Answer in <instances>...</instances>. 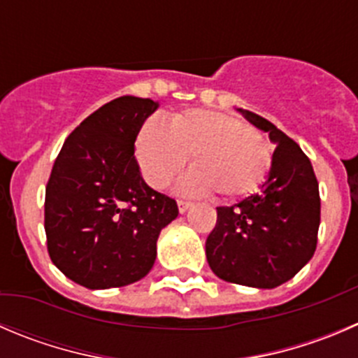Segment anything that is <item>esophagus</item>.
<instances>
[{"mask_svg":"<svg viewBox=\"0 0 358 358\" xmlns=\"http://www.w3.org/2000/svg\"><path fill=\"white\" fill-rule=\"evenodd\" d=\"M190 206H192V203H189V201H178V210H180V213H185V211L189 210Z\"/></svg>","mask_w":358,"mask_h":358,"instance_id":"34e87169","label":"esophagus"}]
</instances>
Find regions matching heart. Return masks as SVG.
Listing matches in <instances>:
<instances>
[{
  "mask_svg": "<svg viewBox=\"0 0 358 358\" xmlns=\"http://www.w3.org/2000/svg\"><path fill=\"white\" fill-rule=\"evenodd\" d=\"M189 155L194 169L180 180V190L220 197L252 194L273 161L271 145L248 124L210 110H187L168 124L150 119L138 134V162L155 189L168 185Z\"/></svg>",
  "mask_w": 358,
  "mask_h": 358,
  "instance_id": "b5f03b06",
  "label": "heart"
}]
</instances>
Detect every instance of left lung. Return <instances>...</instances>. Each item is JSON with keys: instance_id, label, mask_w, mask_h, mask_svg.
<instances>
[{"instance_id": "8db88e82", "label": "left lung", "mask_w": 358, "mask_h": 358, "mask_svg": "<svg viewBox=\"0 0 358 358\" xmlns=\"http://www.w3.org/2000/svg\"><path fill=\"white\" fill-rule=\"evenodd\" d=\"M276 145L259 194L234 206L217 208V225L206 239L211 271L224 282L275 289L292 280L317 248L320 194L310 159L275 124L238 108Z\"/></svg>"}]
</instances>
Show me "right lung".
Returning <instances> with one entry per match:
<instances>
[{"mask_svg": "<svg viewBox=\"0 0 358 358\" xmlns=\"http://www.w3.org/2000/svg\"><path fill=\"white\" fill-rule=\"evenodd\" d=\"M157 110L122 96L87 117L62 145L45 190L48 255L71 282L91 290L145 278L176 201L145 183L134 141Z\"/></svg>", "mask_w": 358, "mask_h": 358, "instance_id": "obj_1", "label": "right lung"}]
</instances>
